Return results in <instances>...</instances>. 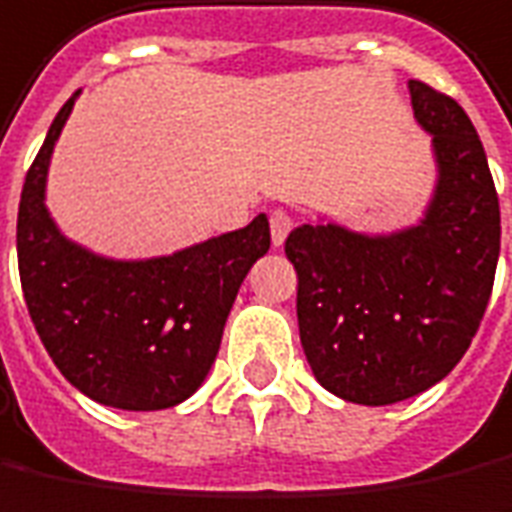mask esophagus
I'll return each instance as SVG.
<instances>
[{
    "mask_svg": "<svg viewBox=\"0 0 512 512\" xmlns=\"http://www.w3.org/2000/svg\"><path fill=\"white\" fill-rule=\"evenodd\" d=\"M290 231H292L290 214H287V211H273V214H270V239H273V245H276V248L284 245V239H287Z\"/></svg>",
    "mask_w": 512,
    "mask_h": 512,
    "instance_id": "obj_1",
    "label": "esophagus"
}]
</instances>
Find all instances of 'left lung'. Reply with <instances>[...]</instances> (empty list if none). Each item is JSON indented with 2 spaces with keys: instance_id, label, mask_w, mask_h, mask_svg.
Returning a JSON list of instances; mask_svg holds the SVG:
<instances>
[{
  "instance_id": "8db88e82",
  "label": "left lung",
  "mask_w": 512,
  "mask_h": 512,
  "mask_svg": "<svg viewBox=\"0 0 512 512\" xmlns=\"http://www.w3.org/2000/svg\"><path fill=\"white\" fill-rule=\"evenodd\" d=\"M407 88L435 158L418 222L387 234L303 222L284 242L306 362L329 393L365 407L449 376L477 334L499 262V197L477 130L451 97L421 80Z\"/></svg>"
}]
</instances>
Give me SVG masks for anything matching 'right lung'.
Returning a JSON list of instances; mask_svg holds the SVG:
<instances>
[{
    "label": "right lung",
    "instance_id": "1",
    "mask_svg": "<svg viewBox=\"0 0 512 512\" xmlns=\"http://www.w3.org/2000/svg\"><path fill=\"white\" fill-rule=\"evenodd\" d=\"M77 97L58 111L21 189L24 301L47 354L83 396L114 410H167L209 376L236 292L270 250V222L259 214L150 259H114L69 239L47 209V178Z\"/></svg>",
    "mask_w": 512,
    "mask_h": 512
}]
</instances>
